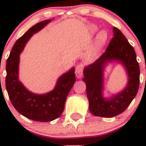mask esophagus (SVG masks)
<instances>
[{
    "instance_id": "obj_1",
    "label": "esophagus",
    "mask_w": 146,
    "mask_h": 146,
    "mask_svg": "<svg viewBox=\"0 0 146 146\" xmlns=\"http://www.w3.org/2000/svg\"><path fill=\"white\" fill-rule=\"evenodd\" d=\"M82 64H78L76 67V70H75V74H76V77L78 79H80L82 78Z\"/></svg>"
}]
</instances>
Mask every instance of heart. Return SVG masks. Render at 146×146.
I'll return each instance as SVG.
<instances>
[{
	"mask_svg": "<svg viewBox=\"0 0 146 146\" xmlns=\"http://www.w3.org/2000/svg\"><path fill=\"white\" fill-rule=\"evenodd\" d=\"M91 31L93 32H95L96 31V28L95 26H91ZM108 38V35L105 31H102L99 33L97 36V45L99 47L103 46L104 44L106 43L107 40Z\"/></svg>",
	"mask_w": 146,
	"mask_h": 146,
	"instance_id": "obj_1",
	"label": "heart"
}]
</instances>
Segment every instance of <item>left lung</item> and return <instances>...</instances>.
I'll list each match as a JSON object with an SVG mask.
<instances>
[{
  "mask_svg": "<svg viewBox=\"0 0 146 146\" xmlns=\"http://www.w3.org/2000/svg\"><path fill=\"white\" fill-rule=\"evenodd\" d=\"M113 38L106 51L83 69L89 110L95 116L111 118L123 113L135 99L140 84V67L133 47L120 30L113 27ZM120 64L127 77L125 87L111 96H104V69L108 63Z\"/></svg>",
  "mask_w": 146,
  "mask_h": 146,
  "instance_id": "left-lung-1",
  "label": "left lung"
}]
</instances>
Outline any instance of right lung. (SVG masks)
Masks as SVG:
<instances>
[{
  "label": "right lung",
  "instance_id": "add662e5",
  "mask_svg": "<svg viewBox=\"0 0 146 146\" xmlns=\"http://www.w3.org/2000/svg\"><path fill=\"white\" fill-rule=\"evenodd\" d=\"M51 21L37 23L17 40L6 61V88L11 104L23 116L40 122L52 121L62 114L66 99L76 79L75 69L72 67L58 77L52 91L42 94L30 91L19 79L20 54L33 34Z\"/></svg>",
  "mask_w": 146,
  "mask_h": 146
}]
</instances>
